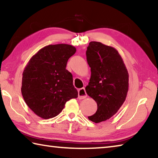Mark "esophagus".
Returning <instances> with one entry per match:
<instances>
[{"label":"esophagus","instance_id":"34e87169","mask_svg":"<svg viewBox=\"0 0 158 158\" xmlns=\"http://www.w3.org/2000/svg\"><path fill=\"white\" fill-rule=\"evenodd\" d=\"M78 97L80 100H82V99H84L87 97L86 92H85L84 88H82V89L78 90Z\"/></svg>","mask_w":158,"mask_h":158}]
</instances>
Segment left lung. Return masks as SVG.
Listing matches in <instances>:
<instances>
[{
  "instance_id": "left-lung-1",
  "label": "left lung",
  "mask_w": 158,
  "mask_h": 158,
  "mask_svg": "<svg viewBox=\"0 0 158 158\" xmlns=\"http://www.w3.org/2000/svg\"><path fill=\"white\" fill-rule=\"evenodd\" d=\"M86 59L91 75L85 91L98 105L97 111L89 119L98 123L111 118L124 103L129 74L118 51L101 42H90Z\"/></svg>"
}]
</instances>
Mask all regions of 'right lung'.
<instances>
[{"label": "right lung", "instance_id": "right-lung-1", "mask_svg": "<svg viewBox=\"0 0 158 158\" xmlns=\"http://www.w3.org/2000/svg\"><path fill=\"white\" fill-rule=\"evenodd\" d=\"M76 51L70 44L48 45L33 56L25 67L21 94L28 107L42 118L56 116L66 102L78 97L73 74L65 68Z\"/></svg>", "mask_w": 158, "mask_h": 158}]
</instances>
